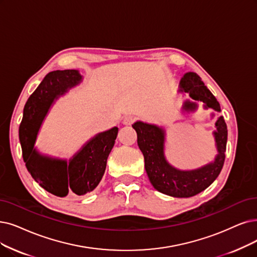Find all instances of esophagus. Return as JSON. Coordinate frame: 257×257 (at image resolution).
Returning a JSON list of instances; mask_svg holds the SVG:
<instances>
[{
  "instance_id": "esophagus-1",
  "label": "esophagus",
  "mask_w": 257,
  "mask_h": 257,
  "mask_svg": "<svg viewBox=\"0 0 257 257\" xmlns=\"http://www.w3.org/2000/svg\"><path fill=\"white\" fill-rule=\"evenodd\" d=\"M134 122H135V118L133 116H126L124 117V119H123V124L124 125H132Z\"/></svg>"
}]
</instances>
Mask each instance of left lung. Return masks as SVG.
<instances>
[{"label": "left lung", "instance_id": "obj_1", "mask_svg": "<svg viewBox=\"0 0 257 257\" xmlns=\"http://www.w3.org/2000/svg\"><path fill=\"white\" fill-rule=\"evenodd\" d=\"M180 91L188 93L195 101H202L206 108L220 111L218 101L209 88L203 84L200 77L195 73H187L180 81ZM195 102L186 101L183 109L194 110ZM214 132L218 154L214 162L193 171H179L168 163L164 158V131L156 125L137 121L133 124L137 133V143L145 157V167L149 179L157 191L173 197H192L216 179L223 167L227 149L228 130L223 117L215 123Z\"/></svg>", "mask_w": 257, "mask_h": 257}]
</instances>
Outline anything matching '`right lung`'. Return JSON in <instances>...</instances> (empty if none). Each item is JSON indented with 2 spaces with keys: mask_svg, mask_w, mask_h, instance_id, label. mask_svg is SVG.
Instances as JSON below:
<instances>
[{
  "mask_svg": "<svg viewBox=\"0 0 257 257\" xmlns=\"http://www.w3.org/2000/svg\"><path fill=\"white\" fill-rule=\"evenodd\" d=\"M81 79L75 69L48 73L28 98L19 127L23 160L30 175L44 190L59 197H65L67 194L81 196L98 186L118 134V127L100 133L69 162L42 156L36 151L38 132L51 103L68 88L77 85Z\"/></svg>",
  "mask_w": 257,
  "mask_h": 257,
  "instance_id": "1",
  "label": "right lung"
}]
</instances>
